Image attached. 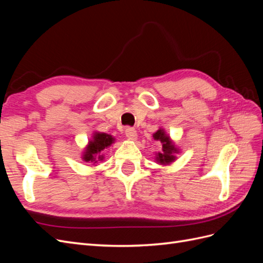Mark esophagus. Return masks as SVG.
Masks as SVG:
<instances>
[{"label":"esophagus","instance_id":"esophagus-1","mask_svg":"<svg viewBox=\"0 0 263 263\" xmlns=\"http://www.w3.org/2000/svg\"><path fill=\"white\" fill-rule=\"evenodd\" d=\"M125 135H126V137H128L132 140H135L137 138V132H136V129L133 128V127H127V128L125 129Z\"/></svg>","mask_w":263,"mask_h":263}]
</instances>
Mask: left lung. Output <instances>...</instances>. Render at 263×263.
<instances>
[{
    "instance_id": "obj_1",
    "label": "left lung",
    "mask_w": 263,
    "mask_h": 263,
    "mask_svg": "<svg viewBox=\"0 0 263 263\" xmlns=\"http://www.w3.org/2000/svg\"><path fill=\"white\" fill-rule=\"evenodd\" d=\"M154 138L156 140L161 141L162 144V153H159L157 156V161L160 162L162 164H168L172 162L176 157L173 155L178 153L177 148L172 145V142L170 141L169 137L166 136L164 132L162 129H159L157 133L154 134Z\"/></svg>"
}]
</instances>
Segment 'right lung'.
<instances>
[{
  "label": "right lung",
  "instance_id": "right-lung-1",
  "mask_svg": "<svg viewBox=\"0 0 263 263\" xmlns=\"http://www.w3.org/2000/svg\"><path fill=\"white\" fill-rule=\"evenodd\" d=\"M114 138L110 136V135H107L105 133H95L93 136V140L89 142V146L86 147L85 153L83 155V160L86 162H98L99 159L102 160V156L101 154L103 153V150L107 148L113 144ZM98 158H97L96 157Z\"/></svg>",
  "mask_w": 263,
  "mask_h": 263
}]
</instances>
